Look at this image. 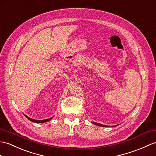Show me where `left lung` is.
I'll use <instances>...</instances> for the list:
<instances>
[{"label": "left lung", "instance_id": "8db88e82", "mask_svg": "<svg viewBox=\"0 0 156 156\" xmlns=\"http://www.w3.org/2000/svg\"><path fill=\"white\" fill-rule=\"evenodd\" d=\"M92 123H93L94 124H95V125H96V126H101V127H106V126H105V125H103V124H98V123H96V122H92Z\"/></svg>", "mask_w": 156, "mask_h": 156}]
</instances>
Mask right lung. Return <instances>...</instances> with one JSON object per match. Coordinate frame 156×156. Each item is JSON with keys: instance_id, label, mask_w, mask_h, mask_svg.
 <instances>
[{"instance_id": "right-lung-1", "label": "right lung", "mask_w": 156, "mask_h": 156, "mask_svg": "<svg viewBox=\"0 0 156 156\" xmlns=\"http://www.w3.org/2000/svg\"><path fill=\"white\" fill-rule=\"evenodd\" d=\"M25 116H26L29 120H30L31 122H35V123H44V122H48V121H49V120H50V119H51L52 118H49V119H43V120H36V119H31V118H28V116H27V115H25Z\"/></svg>"}]
</instances>
